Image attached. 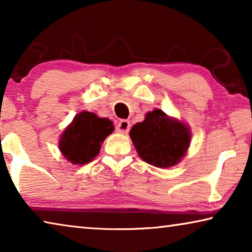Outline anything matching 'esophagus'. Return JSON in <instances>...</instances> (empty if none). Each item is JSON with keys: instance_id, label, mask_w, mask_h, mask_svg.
I'll return each mask as SVG.
<instances>
[{"instance_id": "1", "label": "esophagus", "mask_w": 252, "mask_h": 252, "mask_svg": "<svg viewBox=\"0 0 252 252\" xmlns=\"http://www.w3.org/2000/svg\"><path fill=\"white\" fill-rule=\"evenodd\" d=\"M130 122L127 120H121L118 122L117 125V131L119 133H123V134H126L127 132L130 130Z\"/></svg>"}]
</instances>
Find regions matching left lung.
I'll return each instance as SVG.
<instances>
[{"mask_svg":"<svg viewBox=\"0 0 252 252\" xmlns=\"http://www.w3.org/2000/svg\"><path fill=\"white\" fill-rule=\"evenodd\" d=\"M130 138L143 161L153 167L169 168L185 157L191 132L185 123L156 109L146 114L144 121L132 126Z\"/></svg>","mask_w":252,"mask_h":252,"instance_id":"1","label":"left lung"}]
</instances>
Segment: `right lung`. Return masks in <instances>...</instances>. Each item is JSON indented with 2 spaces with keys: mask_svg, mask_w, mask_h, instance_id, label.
Returning <instances> with one entry per match:
<instances>
[{
  "mask_svg": "<svg viewBox=\"0 0 252 252\" xmlns=\"http://www.w3.org/2000/svg\"><path fill=\"white\" fill-rule=\"evenodd\" d=\"M113 130V123L109 119L83 111L66 126L60 139L59 149L71 163H89L99 155L101 143Z\"/></svg>",
  "mask_w": 252,
  "mask_h": 252,
  "instance_id": "right-lung-1",
  "label": "right lung"
}]
</instances>
